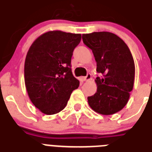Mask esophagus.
Segmentation results:
<instances>
[{"label": "esophagus", "mask_w": 152, "mask_h": 152, "mask_svg": "<svg viewBox=\"0 0 152 152\" xmlns=\"http://www.w3.org/2000/svg\"><path fill=\"white\" fill-rule=\"evenodd\" d=\"M91 74L90 73H88V74L86 75V76H85V77L83 78L84 79V80H85V81H89V80H91Z\"/></svg>", "instance_id": "obj_1"}]
</instances>
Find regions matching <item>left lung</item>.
<instances>
[{
    "label": "left lung",
    "mask_w": 152,
    "mask_h": 152,
    "mask_svg": "<svg viewBox=\"0 0 152 152\" xmlns=\"http://www.w3.org/2000/svg\"><path fill=\"white\" fill-rule=\"evenodd\" d=\"M84 44L92 50L96 61L97 92L88 97L95 112L113 115L122 110L129 101L134 80V63L126 43L109 32L83 34Z\"/></svg>",
    "instance_id": "1"
}]
</instances>
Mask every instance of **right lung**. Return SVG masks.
Wrapping results in <instances>:
<instances>
[{
	"mask_svg": "<svg viewBox=\"0 0 152 152\" xmlns=\"http://www.w3.org/2000/svg\"><path fill=\"white\" fill-rule=\"evenodd\" d=\"M81 34L53 30L39 36L27 52L24 81L34 104L46 115L60 113L80 86L73 76L71 58Z\"/></svg>",
	"mask_w": 152,
	"mask_h": 152,
	"instance_id": "1",
	"label": "right lung"
}]
</instances>
